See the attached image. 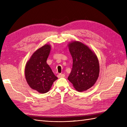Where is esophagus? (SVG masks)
<instances>
[{
	"mask_svg": "<svg viewBox=\"0 0 127 127\" xmlns=\"http://www.w3.org/2000/svg\"><path fill=\"white\" fill-rule=\"evenodd\" d=\"M57 76H58V78H61V77H64L65 75L64 74H59L58 75H57Z\"/></svg>",
	"mask_w": 127,
	"mask_h": 127,
	"instance_id": "34e87169",
	"label": "esophagus"
}]
</instances>
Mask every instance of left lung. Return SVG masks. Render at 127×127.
<instances>
[{"label":"left lung","mask_w":127,"mask_h":127,"mask_svg":"<svg viewBox=\"0 0 127 127\" xmlns=\"http://www.w3.org/2000/svg\"><path fill=\"white\" fill-rule=\"evenodd\" d=\"M68 46L73 60L72 70L68 79L77 91H86L94 85L98 77L97 57L82 42L73 41Z\"/></svg>","instance_id":"left-lung-1"}]
</instances>
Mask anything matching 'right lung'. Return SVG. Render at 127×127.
Segmentation results:
<instances>
[{
  "mask_svg": "<svg viewBox=\"0 0 127 127\" xmlns=\"http://www.w3.org/2000/svg\"><path fill=\"white\" fill-rule=\"evenodd\" d=\"M50 50L51 46L47 44L38 49L27 62L25 68V78L30 87L42 94L48 92L58 79L47 63Z\"/></svg>",
  "mask_w": 127,
  "mask_h": 127,
  "instance_id": "1",
  "label": "right lung"
}]
</instances>
